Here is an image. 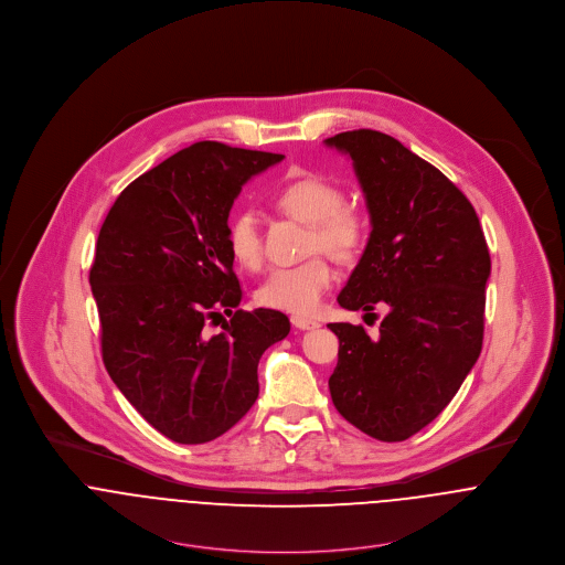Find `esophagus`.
I'll return each mask as SVG.
<instances>
[{"label":"esophagus","instance_id":"obj_1","mask_svg":"<svg viewBox=\"0 0 565 565\" xmlns=\"http://www.w3.org/2000/svg\"><path fill=\"white\" fill-rule=\"evenodd\" d=\"M291 323H294L298 330H316V328H320V323L316 322V320L300 318V316H294V318H291Z\"/></svg>","mask_w":565,"mask_h":565}]
</instances>
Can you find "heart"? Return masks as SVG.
<instances>
[{
	"mask_svg": "<svg viewBox=\"0 0 565 565\" xmlns=\"http://www.w3.org/2000/svg\"><path fill=\"white\" fill-rule=\"evenodd\" d=\"M274 204L285 215L309 224V249H322L334 260H352L367 237L363 215L343 204V191L328 178L298 171L276 193ZM226 247L243 269H258L263 263V243L258 222L249 211L237 213L226 224ZM334 271L323 256H313L294 267L274 269L256 289V302L294 316H311L322 305Z\"/></svg>",
	"mask_w": 565,
	"mask_h": 565,
	"instance_id": "1",
	"label": "heart"
}]
</instances>
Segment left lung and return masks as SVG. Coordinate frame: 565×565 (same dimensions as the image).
<instances>
[{"label": "left lung", "instance_id": "obj_1", "mask_svg": "<svg viewBox=\"0 0 565 565\" xmlns=\"http://www.w3.org/2000/svg\"><path fill=\"white\" fill-rule=\"evenodd\" d=\"M323 143L352 159L372 222L337 302L365 316L390 307L374 339L363 326L328 323L339 337L330 398L365 435L404 441L448 406L481 354L483 228L470 200L398 139L363 128Z\"/></svg>", "mask_w": 565, "mask_h": 565}]
</instances>
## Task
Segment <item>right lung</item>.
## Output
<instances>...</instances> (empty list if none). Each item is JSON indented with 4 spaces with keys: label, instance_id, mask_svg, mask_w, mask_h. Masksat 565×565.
Segmentation results:
<instances>
[{
    "label": "right lung",
    "instance_id": "1",
    "mask_svg": "<svg viewBox=\"0 0 565 565\" xmlns=\"http://www.w3.org/2000/svg\"><path fill=\"white\" fill-rule=\"evenodd\" d=\"M282 159L193 143L130 182L99 228L88 282L106 372L171 441L206 444L231 430L258 398L263 352L289 334L285 313L239 309L226 247L243 184Z\"/></svg>",
    "mask_w": 565,
    "mask_h": 565
}]
</instances>
